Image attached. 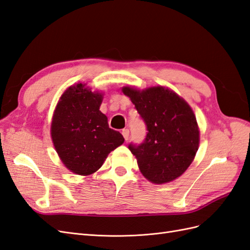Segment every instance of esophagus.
Instances as JSON below:
<instances>
[{"label": "esophagus", "instance_id": "34e87169", "mask_svg": "<svg viewBox=\"0 0 250 250\" xmlns=\"http://www.w3.org/2000/svg\"><path fill=\"white\" fill-rule=\"evenodd\" d=\"M122 134H123L124 139L127 141L128 138H129V129H127V128H124V129L122 130Z\"/></svg>", "mask_w": 250, "mask_h": 250}]
</instances>
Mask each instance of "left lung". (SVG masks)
<instances>
[{
	"label": "left lung",
	"instance_id": "8db88e82",
	"mask_svg": "<svg viewBox=\"0 0 250 250\" xmlns=\"http://www.w3.org/2000/svg\"><path fill=\"white\" fill-rule=\"evenodd\" d=\"M147 126L146 139L129 150L144 177L155 185L176 179L194 161L199 147V128L186 100L165 86L122 87Z\"/></svg>",
	"mask_w": 250,
	"mask_h": 250
}]
</instances>
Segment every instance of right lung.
Masks as SVG:
<instances>
[{
    "label": "right lung",
    "instance_id": "1",
    "mask_svg": "<svg viewBox=\"0 0 250 250\" xmlns=\"http://www.w3.org/2000/svg\"><path fill=\"white\" fill-rule=\"evenodd\" d=\"M103 94L83 83L65 89L53 113L51 138L65 167L87 176L101 168L111 151L124 143L100 111Z\"/></svg>",
    "mask_w": 250,
    "mask_h": 250
}]
</instances>
